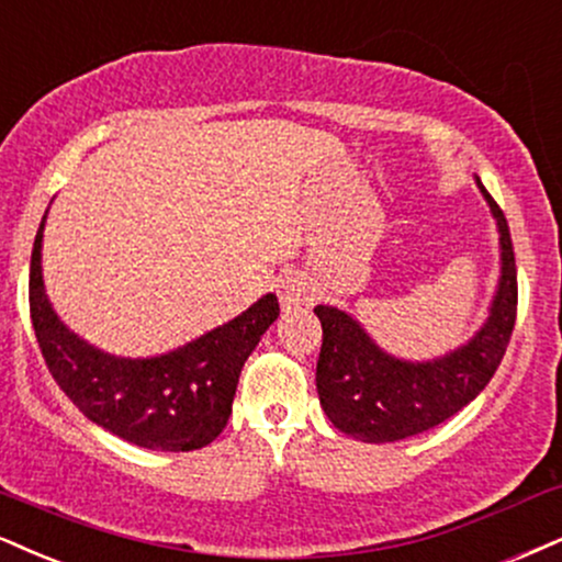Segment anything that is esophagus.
I'll use <instances>...</instances> for the list:
<instances>
[{
    "label": "esophagus",
    "mask_w": 562,
    "mask_h": 562,
    "mask_svg": "<svg viewBox=\"0 0 562 562\" xmlns=\"http://www.w3.org/2000/svg\"><path fill=\"white\" fill-rule=\"evenodd\" d=\"M279 300L283 310H294L310 300V286L300 273H283L279 279Z\"/></svg>",
    "instance_id": "esophagus-1"
}]
</instances>
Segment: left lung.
Masks as SVG:
<instances>
[{"instance_id":"left-lung-1","label":"left lung","mask_w":562,"mask_h":562,"mask_svg":"<svg viewBox=\"0 0 562 562\" xmlns=\"http://www.w3.org/2000/svg\"><path fill=\"white\" fill-rule=\"evenodd\" d=\"M487 200L501 232V281L487 323L469 344L432 362H406L385 355L370 334L344 310L317 304L323 346L317 357V396L323 412L349 438L362 442H396L432 429L461 412L484 391L501 367L516 325L518 281L514 241L501 205Z\"/></svg>"}]
</instances>
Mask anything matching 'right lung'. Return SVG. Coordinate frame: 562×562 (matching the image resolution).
<instances>
[{"label": "right lung", "instance_id": "right-lung-1", "mask_svg": "<svg viewBox=\"0 0 562 562\" xmlns=\"http://www.w3.org/2000/svg\"><path fill=\"white\" fill-rule=\"evenodd\" d=\"M44 221L31 255V321L48 372L67 398L90 422L140 448L179 453L216 440L232 414L241 367L279 317L276 294L169 355H106L75 336L52 310L41 276Z\"/></svg>", "mask_w": 562, "mask_h": 562}]
</instances>
